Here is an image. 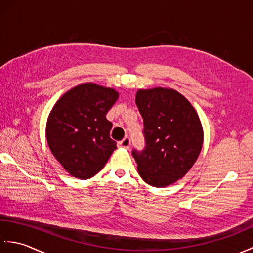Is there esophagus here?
<instances>
[{
  "instance_id": "1",
  "label": "esophagus",
  "mask_w": 253,
  "mask_h": 253,
  "mask_svg": "<svg viewBox=\"0 0 253 253\" xmlns=\"http://www.w3.org/2000/svg\"><path fill=\"white\" fill-rule=\"evenodd\" d=\"M130 143H131L130 138L129 137H125L122 141L118 142V147L124 148V149H128V148L130 147Z\"/></svg>"
}]
</instances>
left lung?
Masks as SVG:
<instances>
[{
    "instance_id": "8db88e82",
    "label": "left lung",
    "mask_w": 253,
    "mask_h": 253,
    "mask_svg": "<svg viewBox=\"0 0 253 253\" xmlns=\"http://www.w3.org/2000/svg\"><path fill=\"white\" fill-rule=\"evenodd\" d=\"M136 104L143 118L146 146L133 149L139 175L147 184L166 187L182 178L202 149L203 130L196 110L174 89L139 90Z\"/></svg>"
}]
</instances>
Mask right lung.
Masks as SVG:
<instances>
[{"mask_svg":"<svg viewBox=\"0 0 253 253\" xmlns=\"http://www.w3.org/2000/svg\"><path fill=\"white\" fill-rule=\"evenodd\" d=\"M118 92L95 84H83L61 96L46 123V140L52 154L65 170L88 179L104 168L117 148L106 113Z\"/></svg>","mask_w":253,"mask_h":253,"instance_id":"add662e5","label":"right lung"}]
</instances>
